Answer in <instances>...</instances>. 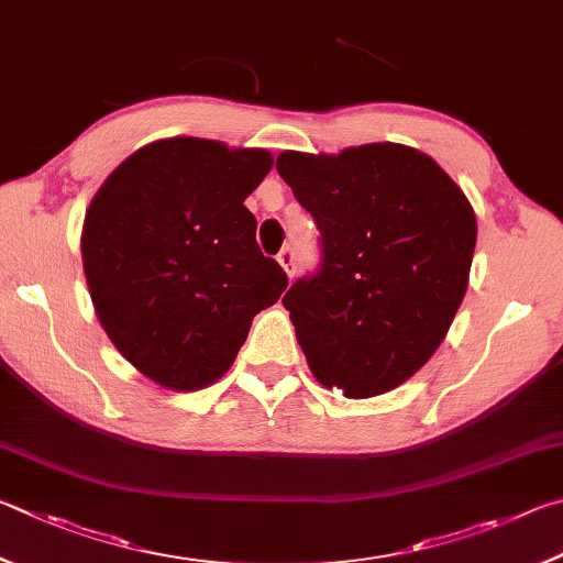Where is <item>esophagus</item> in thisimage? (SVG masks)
<instances>
[{
    "instance_id": "esophagus-1",
    "label": "esophagus",
    "mask_w": 563,
    "mask_h": 563,
    "mask_svg": "<svg viewBox=\"0 0 563 563\" xmlns=\"http://www.w3.org/2000/svg\"><path fill=\"white\" fill-rule=\"evenodd\" d=\"M276 262L282 264V269L287 272V276L297 274V254H294L291 246H284V250L276 254Z\"/></svg>"
}]
</instances>
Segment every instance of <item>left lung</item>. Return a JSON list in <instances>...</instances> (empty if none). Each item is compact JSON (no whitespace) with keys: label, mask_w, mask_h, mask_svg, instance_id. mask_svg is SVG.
<instances>
[{"label":"left lung","mask_w":563,"mask_h":563,"mask_svg":"<svg viewBox=\"0 0 563 563\" xmlns=\"http://www.w3.org/2000/svg\"><path fill=\"white\" fill-rule=\"evenodd\" d=\"M276 170L319 227L321 264L284 294L313 376L346 398L406 383L467 291L477 222L430 155L400 143L284 151Z\"/></svg>","instance_id":"8db88e82"}]
</instances>
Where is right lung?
I'll return each instance as SVG.
<instances>
[{"label":"right lung","mask_w":563,"mask_h":563,"mask_svg":"<svg viewBox=\"0 0 563 563\" xmlns=\"http://www.w3.org/2000/svg\"><path fill=\"white\" fill-rule=\"evenodd\" d=\"M272 163L262 147L167 137L125 157L86 210L96 317L123 358L165 388L220 378L252 319L287 289L244 207Z\"/></svg>","instance_id":"right-lung-1"}]
</instances>
